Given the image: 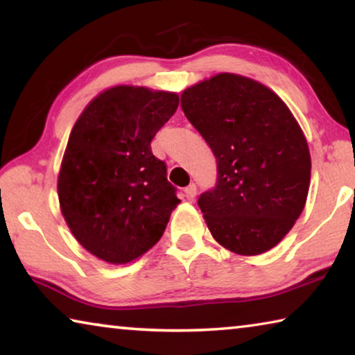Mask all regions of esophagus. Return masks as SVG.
<instances>
[{"instance_id": "34e87169", "label": "esophagus", "mask_w": 355, "mask_h": 355, "mask_svg": "<svg viewBox=\"0 0 355 355\" xmlns=\"http://www.w3.org/2000/svg\"><path fill=\"white\" fill-rule=\"evenodd\" d=\"M184 194H186V199H188V200H194V197L197 196V186L194 183L189 184L188 188L184 189Z\"/></svg>"}]
</instances>
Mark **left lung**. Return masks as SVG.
Wrapping results in <instances>:
<instances>
[{"instance_id":"1","label":"left lung","mask_w":355,"mask_h":355,"mask_svg":"<svg viewBox=\"0 0 355 355\" xmlns=\"http://www.w3.org/2000/svg\"><path fill=\"white\" fill-rule=\"evenodd\" d=\"M182 110L218 163L199 207L213 238L239 255L277 245L302 213L311 161L288 106L250 78L219 73L182 94Z\"/></svg>"}]
</instances>
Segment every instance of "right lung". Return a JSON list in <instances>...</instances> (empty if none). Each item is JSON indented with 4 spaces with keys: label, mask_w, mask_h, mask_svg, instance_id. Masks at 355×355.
<instances>
[{
    "label": "right lung",
    "mask_w": 355,
    "mask_h": 355,
    "mask_svg": "<svg viewBox=\"0 0 355 355\" xmlns=\"http://www.w3.org/2000/svg\"><path fill=\"white\" fill-rule=\"evenodd\" d=\"M178 95L116 86L78 117L65 148L58 196L76 241L123 264L159 241L180 203L150 142L178 107Z\"/></svg>",
    "instance_id": "obj_1"
}]
</instances>
